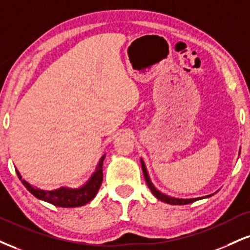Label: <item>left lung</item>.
Here are the masks:
<instances>
[{"label":"left lung","mask_w":250,"mask_h":250,"mask_svg":"<svg viewBox=\"0 0 250 250\" xmlns=\"http://www.w3.org/2000/svg\"><path fill=\"white\" fill-rule=\"evenodd\" d=\"M141 164H142V170H143V174H144V179H146V184H148L150 191L152 192V194L155 195L157 199H159L161 201H164V203L167 204H170V205H188V204H191V203H194V201L199 200V199H203V198H195V199H177V198H171V197H167V195H165L163 193H161L158 190H156V188L154 185L151 184V182H150V178L148 176V172H146V165H144L143 161H141ZM207 197H211V195H207ZM206 198V197H205Z\"/></svg>","instance_id":"8db88e82"}]
</instances>
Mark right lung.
I'll return each mask as SVG.
<instances>
[{
  "instance_id": "obj_1",
  "label": "right lung",
  "mask_w": 250,
  "mask_h": 250,
  "mask_svg": "<svg viewBox=\"0 0 250 250\" xmlns=\"http://www.w3.org/2000/svg\"><path fill=\"white\" fill-rule=\"evenodd\" d=\"M104 156H102L100 162H99L96 171L93 173L92 178L88 180L86 185H83L80 188H60L58 190L53 191H44L41 188H34L32 185H30L29 183H26L25 180L22 179L19 171L16 170L17 176L22 182V184L25 186L26 190L30 193H32L36 198L38 199L46 201V203L52 204V205L58 206V207H65V208H70V207H79L83 206L86 204H88L93 198L95 197V194L98 193L99 188H100L102 179H104V174H102V165H104Z\"/></svg>"
}]
</instances>
